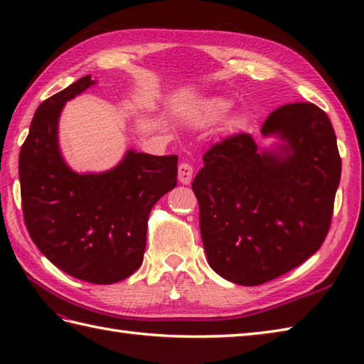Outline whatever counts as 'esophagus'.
<instances>
[{
  "instance_id": "esophagus-1",
  "label": "esophagus",
  "mask_w": 364,
  "mask_h": 364,
  "mask_svg": "<svg viewBox=\"0 0 364 364\" xmlns=\"http://www.w3.org/2000/svg\"><path fill=\"white\" fill-rule=\"evenodd\" d=\"M192 175H194V168L188 162H181L178 166V181L181 184H189L192 181Z\"/></svg>"
}]
</instances>
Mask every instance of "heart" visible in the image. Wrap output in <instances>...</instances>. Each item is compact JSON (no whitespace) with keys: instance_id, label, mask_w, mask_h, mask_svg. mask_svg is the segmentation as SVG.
Wrapping results in <instances>:
<instances>
[{"instance_id":"b5f03b06","label":"heart","mask_w":364,"mask_h":364,"mask_svg":"<svg viewBox=\"0 0 364 364\" xmlns=\"http://www.w3.org/2000/svg\"><path fill=\"white\" fill-rule=\"evenodd\" d=\"M231 106H233V103L227 97H203L197 100L186 111V120L192 127H210L225 117ZM228 122L230 125H237L241 122V115H231Z\"/></svg>"}]
</instances>
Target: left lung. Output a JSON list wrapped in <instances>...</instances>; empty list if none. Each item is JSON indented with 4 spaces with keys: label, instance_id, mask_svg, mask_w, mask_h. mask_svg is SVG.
I'll list each match as a JSON object with an SVG mask.
<instances>
[{
    "label": "left lung",
    "instance_id": "8db88e82",
    "mask_svg": "<svg viewBox=\"0 0 364 364\" xmlns=\"http://www.w3.org/2000/svg\"><path fill=\"white\" fill-rule=\"evenodd\" d=\"M261 134L278 142L262 149L242 133L213 145L192 183L208 262L242 286L274 280L319 250L341 180L333 127L316 105L278 107Z\"/></svg>",
    "mask_w": 364,
    "mask_h": 364
}]
</instances>
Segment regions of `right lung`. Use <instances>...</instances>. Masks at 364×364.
<instances>
[{
  "mask_svg": "<svg viewBox=\"0 0 364 364\" xmlns=\"http://www.w3.org/2000/svg\"><path fill=\"white\" fill-rule=\"evenodd\" d=\"M95 82L82 76L37 107L20 150L18 175L25 223L37 249L68 275L111 284L142 264L149 214L176 186L178 156L128 150L106 172L68 167L59 149L60 112Z\"/></svg>",
  "mask_w": 364,
  "mask_h": 364,
  "instance_id": "right-lung-1",
  "label": "right lung"
}]
</instances>
